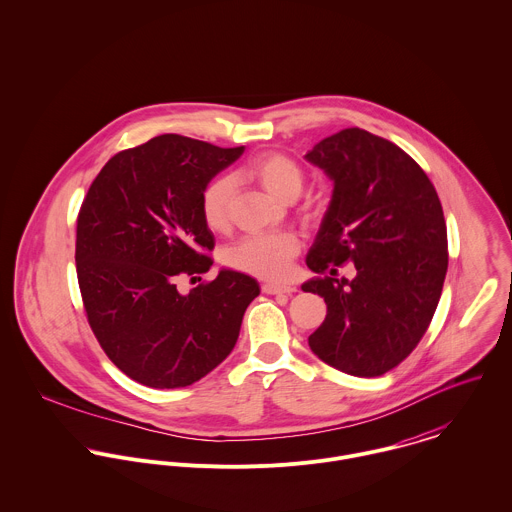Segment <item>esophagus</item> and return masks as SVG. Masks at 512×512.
I'll return each instance as SVG.
<instances>
[{"mask_svg":"<svg viewBox=\"0 0 512 512\" xmlns=\"http://www.w3.org/2000/svg\"><path fill=\"white\" fill-rule=\"evenodd\" d=\"M262 292L278 295V293H293L295 288L288 286V284H278V282H264L262 284Z\"/></svg>","mask_w":512,"mask_h":512,"instance_id":"1","label":"esophagus"}]
</instances>
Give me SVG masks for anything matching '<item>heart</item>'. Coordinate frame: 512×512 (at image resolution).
I'll return each instance as SVG.
<instances>
[{
	"label": "heart",
	"instance_id": "obj_1",
	"mask_svg": "<svg viewBox=\"0 0 512 512\" xmlns=\"http://www.w3.org/2000/svg\"><path fill=\"white\" fill-rule=\"evenodd\" d=\"M242 175L258 181L280 201H293L305 183L301 165L280 151L256 155L242 169ZM232 189L234 183L230 177H215L205 185L201 193V215L211 230L226 228ZM297 252L299 240L292 232L248 236L226 248L224 264L258 278H282L288 274Z\"/></svg>",
	"mask_w": 512,
	"mask_h": 512
}]
</instances>
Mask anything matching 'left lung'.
<instances>
[{"mask_svg":"<svg viewBox=\"0 0 512 512\" xmlns=\"http://www.w3.org/2000/svg\"><path fill=\"white\" fill-rule=\"evenodd\" d=\"M305 159L333 181L305 260L319 276L301 286L327 303L309 347L341 372L380 376L416 349L438 307L447 272L438 193L404 149L361 128L321 140ZM347 261L358 276L331 279Z\"/></svg>","mask_w":512,"mask_h":512,"instance_id":"left-lung-1","label":"left lung"}]
</instances>
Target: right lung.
I'll use <instances>...</instances> for the list:
<instances>
[{
    "label": "right lung",
    "instance_id": "right-lung-1",
    "mask_svg": "<svg viewBox=\"0 0 512 512\" xmlns=\"http://www.w3.org/2000/svg\"><path fill=\"white\" fill-rule=\"evenodd\" d=\"M242 151L163 134L116 153L82 201L74 260L88 323L108 359L144 386L181 388L217 368L260 293L234 270L177 290L181 276L213 266L201 193Z\"/></svg>",
    "mask_w": 512,
    "mask_h": 512
}]
</instances>
